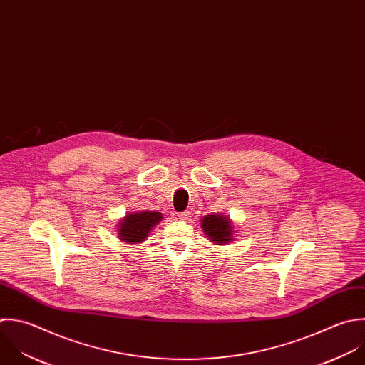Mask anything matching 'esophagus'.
<instances>
[{
	"label": "esophagus",
	"mask_w": 365,
	"mask_h": 365,
	"mask_svg": "<svg viewBox=\"0 0 365 365\" xmlns=\"http://www.w3.org/2000/svg\"><path fill=\"white\" fill-rule=\"evenodd\" d=\"M175 216H176L178 219H180V220H186V219H189V217H190L189 212H179V213H176Z\"/></svg>",
	"instance_id": "34e87169"
}]
</instances>
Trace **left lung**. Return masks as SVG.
<instances>
[{
  "label": "left lung",
  "instance_id": "obj_1",
  "mask_svg": "<svg viewBox=\"0 0 365 365\" xmlns=\"http://www.w3.org/2000/svg\"><path fill=\"white\" fill-rule=\"evenodd\" d=\"M202 230L210 242L217 245H227L233 237V226L230 219L220 213L206 215L202 219Z\"/></svg>",
  "mask_w": 365,
  "mask_h": 365
}]
</instances>
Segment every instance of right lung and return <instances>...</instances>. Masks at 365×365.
<instances>
[{
  "instance_id": "right-lung-1",
  "label": "right lung",
  "mask_w": 365,
  "mask_h": 365,
  "mask_svg": "<svg viewBox=\"0 0 365 365\" xmlns=\"http://www.w3.org/2000/svg\"><path fill=\"white\" fill-rule=\"evenodd\" d=\"M162 219L159 212L129 213L119 222L118 236L125 243H140Z\"/></svg>"
}]
</instances>
